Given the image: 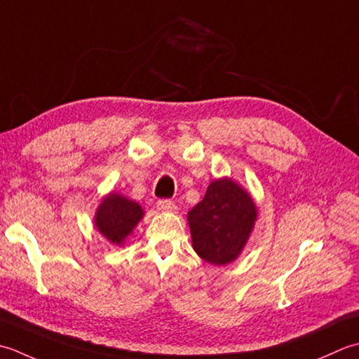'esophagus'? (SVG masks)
Instances as JSON below:
<instances>
[{
  "label": "esophagus",
  "instance_id": "34e87169",
  "mask_svg": "<svg viewBox=\"0 0 359 359\" xmlns=\"http://www.w3.org/2000/svg\"><path fill=\"white\" fill-rule=\"evenodd\" d=\"M156 204H158L159 210H164V212H175V210H177V206H175V203L170 201V200H159Z\"/></svg>",
  "mask_w": 359,
  "mask_h": 359
}]
</instances>
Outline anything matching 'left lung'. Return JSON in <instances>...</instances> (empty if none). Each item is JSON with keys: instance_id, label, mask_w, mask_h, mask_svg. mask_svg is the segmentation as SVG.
<instances>
[{"instance_id": "left-lung-1", "label": "left lung", "mask_w": 359, "mask_h": 359, "mask_svg": "<svg viewBox=\"0 0 359 359\" xmlns=\"http://www.w3.org/2000/svg\"><path fill=\"white\" fill-rule=\"evenodd\" d=\"M257 218L250 194L232 180L212 181L204 198L189 212L195 252L212 265L238 257Z\"/></svg>"}]
</instances>
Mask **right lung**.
Returning <instances> with one entry per match:
<instances>
[{"label":"right lung","mask_w":359,"mask_h":359,"mask_svg":"<svg viewBox=\"0 0 359 359\" xmlns=\"http://www.w3.org/2000/svg\"><path fill=\"white\" fill-rule=\"evenodd\" d=\"M144 215L137 203L109 194L96 212V226L109 241L121 245Z\"/></svg>","instance_id":"obj_1"}]
</instances>
